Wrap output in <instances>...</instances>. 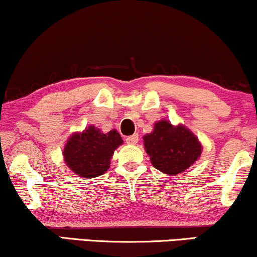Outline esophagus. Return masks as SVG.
<instances>
[{
	"label": "esophagus",
	"mask_w": 257,
	"mask_h": 257,
	"mask_svg": "<svg viewBox=\"0 0 257 257\" xmlns=\"http://www.w3.org/2000/svg\"><path fill=\"white\" fill-rule=\"evenodd\" d=\"M125 141H126V144H129V145H135L139 141V135L134 134V135H132V137H128L125 139Z\"/></svg>",
	"instance_id": "esophagus-1"
}]
</instances>
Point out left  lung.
<instances>
[{
    "label": "left lung",
    "mask_w": 257,
    "mask_h": 257,
    "mask_svg": "<svg viewBox=\"0 0 257 257\" xmlns=\"http://www.w3.org/2000/svg\"><path fill=\"white\" fill-rule=\"evenodd\" d=\"M145 148L156 169L168 175H177L190 168L201 154L195 135L183 125L174 126L160 120L154 131L144 137Z\"/></svg>",
    "instance_id": "left-lung-1"
}]
</instances>
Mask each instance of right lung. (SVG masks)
Masks as SVG:
<instances>
[{"instance_id": "1", "label": "right lung", "mask_w": 257, "mask_h": 257, "mask_svg": "<svg viewBox=\"0 0 257 257\" xmlns=\"http://www.w3.org/2000/svg\"><path fill=\"white\" fill-rule=\"evenodd\" d=\"M122 142V138L115 129L104 134L91 125L68 140L63 151L64 162L81 177H97L107 171L113 151Z\"/></svg>"}]
</instances>
